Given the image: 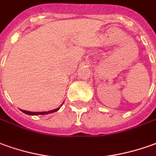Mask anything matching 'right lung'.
I'll list each match as a JSON object with an SVG mask.
<instances>
[{
    "mask_svg": "<svg viewBox=\"0 0 156 156\" xmlns=\"http://www.w3.org/2000/svg\"><path fill=\"white\" fill-rule=\"evenodd\" d=\"M62 105H61V106H62ZM61 106L58 107V108L51 110V111H49V112H28V111H24V110H21V111L23 112V113H25V114H27V115H32V116H36V115H46V114H51V113H53V112H57V111L61 108Z\"/></svg>",
    "mask_w": 156,
    "mask_h": 156,
    "instance_id": "obj_1",
    "label": "right lung"
}]
</instances>
